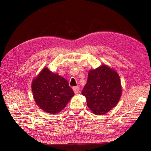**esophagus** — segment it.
I'll return each mask as SVG.
<instances>
[{
  "label": "esophagus",
  "instance_id": "1",
  "mask_svg": "<svg viewBox=\"0 0 151 151\" xmlns=\"http://www.w3.org/2000/svg\"><path fill=\"white\" fill-rule=\"evenodd\" d=\"M72 89H73V91H74V92L76 94L78 93L79 91V88L78 86H74V87H73Z\"/></svg>",
  "mask_w": 151,
  "mask_h": 151
}]
</instances>
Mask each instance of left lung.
Listing matches in <instances>:
<instances>
[{
    "label": "left lung",
    "mask_w": 151,
    "mask_h": 151,
    "mask_svg": "<svg viewBox=\"0 0 151 151\" xmlns=\"http://www.w3.org/2000/svg\"><path fill=\"white\" fill-rule=\"evenodd\" d=\"M122 90L118 73L103 65L89 70L82 94L86 97L91 110L95 115H101L116 106L121 97Z\"/></svg>",
    "instance_id": "obj_1"
}]
</instances>
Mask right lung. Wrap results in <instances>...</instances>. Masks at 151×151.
I'll use <instances>...</instances> for the list:
<instances>
[{
	"label": "right lung",
	"mask_w": 151,
	"mask_h": 151,
	"mask_svg": "<svg viewBox=\"0 0 151 151\" xmlns=\"http://www.w3.org/2000/svg\"><path fill=\"white\" fill-rule=\"evenodd\" d=\"M31 88L36 103L50 114L62 111L74 95L67 81L47 67L33 79Z\"/></svg>",
	"instance_id": "add662e5"
}]
</instances>
